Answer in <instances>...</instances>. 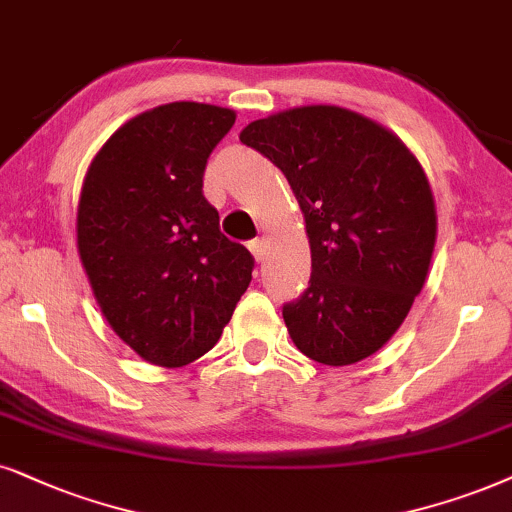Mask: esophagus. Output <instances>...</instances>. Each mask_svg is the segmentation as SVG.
Here are the masks:
<instances>
[{
    "instance_id": "obj_1",
    "label": "esophagus",
    "mask_w": 512,
    "mask_h": 512,
    "mask_svg": "<svg viewBox=\"0 0 512 512\" xmlns=\"http://www.w3.org/2000/svg\"><path fill=\"white\" fill-rule=\"evenodd\" d=\"M250 252L255 255L257 262H262L264 257H267V241H264V238H255V241L250 243Z\"/></svg>"
}]
</instances>
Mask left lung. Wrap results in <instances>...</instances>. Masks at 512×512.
<instances>
[{
    "mask_svg": "<svg viewBox=\"0 0 512 512\" xmlns=\"http://www.w3.org/2000/svg\"><path fill=\"white\" fill-rule=\"evenodd\" d=\"M241 141L286 174L307 226L309 288L283 304L295 347L326 366L371 357L404 323L435 250V198L416 155L340 106L269 115Z\"/></svg>",
    "mask_w": 512,
    "mask_h": 512,
    "instance_id": "obj_1",
    "label": "left lung"
}]
</instances>
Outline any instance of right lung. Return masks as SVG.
Instances as JSON below:
<instances>
[{
  "instance_id": "obj_1",
  "label": "right lung",
  "mask_w": 512,
  "mask_h": 512,
  "mask_svg": "<svg viewBox=\"0 0 512 512\" xmlns=\"http://www.w3.org/2000/svg\"><path fill=\"white\" fill-rule=\"evenodd\" d=\"M231 108L174 101L125 122L94 155L77 203V252L118 338L155 366L217 345L255 260L203 196Z\"/></svg>"
}]
</instances>
